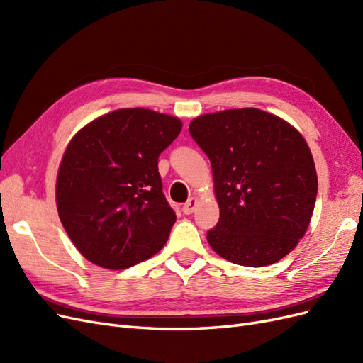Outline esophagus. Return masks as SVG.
<instances>
[{"label": "esophagus", "instance_id": "34e87169", "mask_svg": "<svg viewBox=\"0 0 363 363\" xmlns=\"http://www.w3.org/2000/svg\"><path fill=\"white\" fill-rule=\"evenodd\" d=\"M195 207H196V199H189L188 201H186L184 204H183V213L184 215H191V213H194L195 212Z\"/></svg>", "mask_w": 363, "mask_h": 363}]
</instances>
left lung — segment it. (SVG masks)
Wrapping results in <instances>:
<instances>
[{"label":"left lung","mask_w":363,"mask_h":363,"mask_svg":"<svg viewBox=\"0 0 363 363\" xmlns=\"http://www.w3.org/2000/svg\"><path fill=\"white\" fill-rule=\"evenodd\" d=\"M189 133L212 164L219 221L207 240L216 255L252 268L289 255L309 227L318 192L300 131L247 107L195 118Z\"/></svg>","instance_id":"obj_1"}]
</instances>
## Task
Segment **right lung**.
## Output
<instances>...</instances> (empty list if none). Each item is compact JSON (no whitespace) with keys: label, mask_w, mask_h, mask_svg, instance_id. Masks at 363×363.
Wrapping results in <instances>:
<instances>
[{"label":"right lung","mask_w":363,"mask_h":363,"mask_svg":"<svg viewBox=\"0 0 363 363\" xmlns=\"http://www.w3.org/2000/svg\"><path fill=\"white\" fill-rule=\"evenodd\" d=\"M182 121L119 108L84 125L60 162L56 203L72 244L95 265L125 269L167 244L175 212L162 192L159 156Z\"/></svg>","instance_id":"right-lung-1"}]
</instances>
